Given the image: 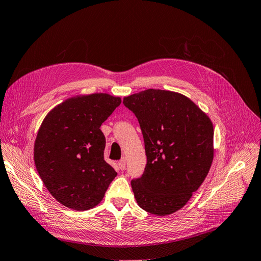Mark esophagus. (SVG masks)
I'll list each match as a JSON object with an SVG mask.
<instances>
[{"label": "esophagus", "mask_w": 261, "mask_h": 261, "mask_svg": "<svg viewBox=\"0 0 261 261\" xmlns=\"http://www.w3.org/2000/svg\"><path fill=\"white\" fill-rule=\"evenodd\" d=\"M125 165H127V159L124 157H122L120 161L118 162V166H119V169L120 170H124L125 169Z\"/></svg>", "instance_id": "34e87169"}]
</instances>
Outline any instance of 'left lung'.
<instances>
[{"label":"left lung","mask_w":261,"mask_h":261,"mask_svg":"<svg viewBox=\"0 0 261 261\" xmlns=\"http://www.w3.org/2000/svg\"><path fill=\"white\" fill-rule=\"evenodd\" d=\"M144 138L147 164L131 181L138 205L156 216L178 212L198 190L214 159V127L186 95L147 89L125 96Z\"/></svg>","instance_id":"1"}]
</instances>
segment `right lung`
<instances>
[{
    "instance_id": "1",
    "label": "right lung",
    "mask_w": 261,
    "mask_h": 261,
    "mask_svg": "<svg viewBox=\"0 0 261 261\" xmlns=\"http://www.w3.org/2000/svg\"><path fill=\"white\" fill-rule=\"evenodd\" d=\"M121 103L107 93L77 95L55 106L41 123L33 159L44 186L62 205L89 210L102 201L117 172L104 161L100 125Z\"/></svg>"
}]
</instances>
